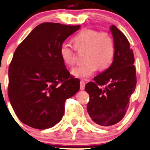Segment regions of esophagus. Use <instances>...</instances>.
I'll return each mask as SVG.
<instances>
[{
	"instance_id": "obj_1",
	"label": "esophagus",
	"mask_w": 150,
	"mask_h": 150,
	"mask_svg": "<svg viewBox=\"0 0 150 150\" xmlns=\"http://www.w3.org/2000/svg\"><path fill=\"white\" fill-rule=\"evenodd\" d=\"M85 86H86V83L83 80L80 81V90H84Z\"/></svg>"
}]
</instances>
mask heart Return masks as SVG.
<instances>
[{
  "label": "heart",
  "mask_w": 150,
  "mask_h": 150,
  "mask_svg": "<svg viewBox=\"0 0 150 150\" xmlns=\"http://www.w3.org/2000/svg\"><path fill=\"white\" fill-rule=\"evenodd\" d=\"M75 47L68 42L59 47V55L63 62L68 66L75 62V52L86 50V62L75 66L71 72L76 78L88 79L100 68L105 70L111 65L116 56V45L112 36L108 32L85 29L73 38Z\"/></svg>",
  "instance_id": "obj_1"
}]
</instances>
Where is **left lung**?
I'll return each instance as SVG.
<instances>
[{
  "instance_id": "1",
  "label": "left lung",
  "mask_w": 150,
  "mask_h": 150,
  "mask_svg": "<svg viewBox=\"0 0 150 150\" xmlns=\"http://www.w3.org/2000/svg\"><path fill=\"white\" fill-rule=\"evenodd\" d=\"M111 31L116 45L113 62L85 87L90 96L88 114L96 124L103 127L114 125L124 118L137 85L134 57L128 39L114 25Z\"/></svg>"
}]
</instances>
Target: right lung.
<instances>
[{"instance_id":"obj_1","label":"right lung","mask_w":150,"mask_h":150,"mask_svg":"<svg viewBox=\"0 0 150 150\" xmlns=\"http://www.w3.org/2000/svg\"><path fill=\"white\" fill-rule=\"evenodd\" d=\"M80 26L45 22L18 45L8 68V94L21 122L38 129L54 127L62 119L64 102L79 91L59 55L61 44Z\"/></svg>"}]
</instances>
